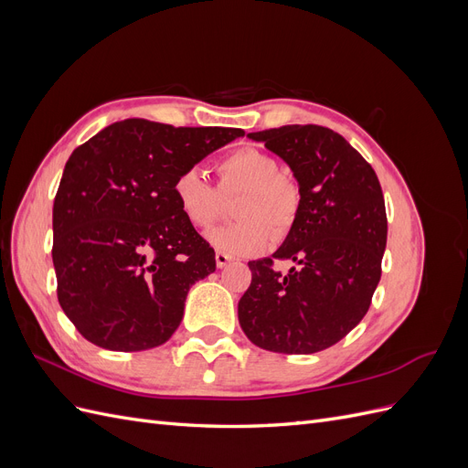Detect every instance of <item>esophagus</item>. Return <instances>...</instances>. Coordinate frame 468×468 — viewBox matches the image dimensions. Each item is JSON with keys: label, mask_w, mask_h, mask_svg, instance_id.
I'll list each match as a JSON object with an SVG mask.
<instances>
[{"label": "esophagus", "mask_w": 468, "mask_h": 468, "mask_svg": "<svg viewBox=\"0 0 468 468\" xmlns=\"http://www.w3.org/2000/svg\"><path fill=\"white\" fill-rule=\"evenodd\" d=\"M215 260H217V267H218V269L226 267V265H229V263L232 261V258H230V256H226V253H222V251H217Z\"/></svg>", "instance_id": "34e87169"}]
</instances>
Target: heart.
Listing matches in <instances>:
<instances>
[{
    "label": "heart",
    "instance_id": "b5f03b06",
    "mask_svg": "<svg viewBox=\"0 0 468 468\" xmlns=\"http://www.w3.org/2000/svg\"><path fill=\"white\" fill-rule=\"evenodd\" d=\"M218 191L201 169H183L174 179V199L193 229L207 230L222 212V197L242 193L234 217L239 222L222 226L208 234V242L229 256H260L273 246L275 236H287L299 217L301 191L296 183L279 174L271 154L244 146L217 164ZM276 234L273 235L272 232Z\"/></svg>",
    "mask_w": 468,
    "mask_h": 468
}]
</instances>
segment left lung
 <instances>
[{
  "instance_id": "left-lung-1",
  "label": "left lung",
  "mask_w": 468,
  "mask_h": 468,
  "mask_svg": "<svg viewBox=\"0 0 468 468\" xmlns=\"http://www.w3.org/2000/svg\"><path fill=\"white\" fill-rule=\"evenodd\" d=\"M248 138L291 167L301 208L273 256L248 263L238 320L253 346L308 356L346 337L371 306L387 248L385 197L371 164L325 126L287 124ZM275 259L295 265L281 274Z\"/></svg>"
}]
</instances>
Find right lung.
Listing matches in <instances>:
<instances>
[{
	"instance_id": "obj_1",
	"label": "right lung",
	"mask_w": 468,
	"mask_h": 468,
	"mask_svg": "<svg viewBox=\"0 0 468 468\" xmlns=\"http://www.w3.org/2000/svg\"><path fill=\"white\" fill-rule=\"evenodd\" d=\"M239 136L126 119L69 155L52 208V261L58 303L88 342L143 351L179 328L189 289L217 261L179 212L174 179Z\"/></svg>"
}]
</instances>
